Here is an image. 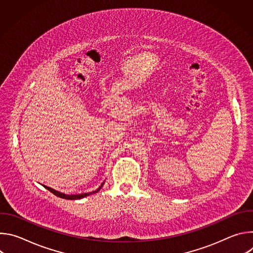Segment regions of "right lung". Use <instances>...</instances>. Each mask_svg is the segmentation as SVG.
<instances>
[{
	"instance_id": "right-lung-1",
	"label": "right lung",
	"mask_w": 253,
	"mask_h": 253,
	"mask_svg": "<svg viewBox=\"0 0 253 253\" xmlns=\"http://www.w3.org/2000/svg\"><path fill=\"white\" fill-rule=\"evenodd\" d=\"M103 184H104V182L101 184V186H100L96 191H93V192H90V193H83V194H64V193H61V192H59V191H56V190H54V189H52V188H50V187H48V186H45V188L48 189L50 192H52L54 195H56V196H58V197H61V198H64V199H71V200H72V199H81V198L86 197V196H88V195H91V194H93V193H97V192L102 188Z\"/></svg>"
}]
</instances>
